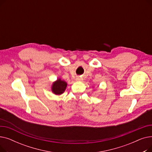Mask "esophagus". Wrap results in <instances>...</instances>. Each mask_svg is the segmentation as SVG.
I'll list each match as a JSON object with an SVG mask.
<instances>
[{
  "mask_svg": "<svg viewBox=\"0 0 152 152\" xmlns=\"http://www.w3.org/2000/svg\"><path fill=\"white\" fill-rule=\"evenodd\" d=\"M76 80H77V81H81L82 79H81V78H80V77H77Z\"/></svg>",
  "mask_w": 152,
  "mask_h": 152,
  "instance_id": "esophagus-1",
  "label": "esophagus"
}]
</instances>
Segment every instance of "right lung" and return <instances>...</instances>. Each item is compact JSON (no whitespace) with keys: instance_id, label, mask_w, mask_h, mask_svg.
Segmentation results:
<instances>
[{"instance_id":"obj_1","label":"right lung","mask_w":152,"mask_h":152,"mask_svg":"<svg viewBox=\"0 0 152 152\" xmlns=\"http://www.w3.org/2000/svg\"><path fill=\"white\" fill-rule=\"evenodd\" d=\"M67 86V83L61 79L58 78L57 81L53 83L52 91L55 95H61L65 92Z\"/></svg>"}]
</instances>
